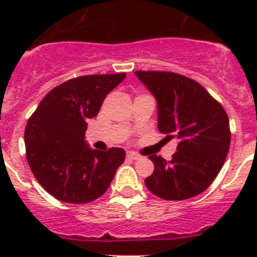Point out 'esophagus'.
<instances>
[{
  "instance_id": "34e87169",
  "label": "esophagus",
  "mask_w": 257,
  "mask_h": 257,
  "mask_svg": "<svg viewBox=\"0 0 257 257\" xmlns=\"http://www.w3.org/2000/svg\"><path fill=\"white\" fill-rule=\"evenodd\" d=\"M126 159L128 160H139L140 159V155H137L135 152H128L126 153Z\"/></svg>"
}]
</instances>
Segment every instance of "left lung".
<instances>
[{"instance_id":"obj_1","label":"left lung","mask_w":257,"mask_h":257,"mask_svg":"<svg viewBox=\"0 0 257 257\" xmlns=\"http://www.w3.org/2000/svg\"><path fill=\"white\" fill-rule=\"evenodd\" d=\"M157 101V126L179 140L171 161L152 155L155 171L145 179L153 195L187 200L200 195L219 175L231 131L224 108L199 82L173 72H135Z\"/></svg>"}]
</instances>
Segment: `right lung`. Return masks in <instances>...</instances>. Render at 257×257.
I'll return each mask as SVG.
<instances>
[{
  "label": "right lung",
  "instance_id": "1",
  "mask_svg": "<svg viewBox=\"0 0 257 257\" xmlns=\"http://www.w3.org/2000/svg\"><path fill=\"white\" fill-rule=\"evenodd\" d=\"M126 74L72 78L46 94L25 128L26 159L34 177L64 203L85 204L102 196L125 160L122 148L96 151L85 141L88 120Z\"/></svg>",
  "mask_w": 257,
  "mask_h": 257
}]
</instances>
